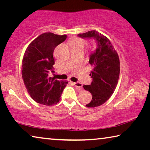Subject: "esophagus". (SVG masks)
Listing matches in <instances>:
<instances>
[{"label":"esophagus","instance_id":"34e87169","mask_svg":"<svg viewBox=\"0 0 150 150\" xmlns=\"http://www.w3.org/2000/svg\"><path fill=\"white\" fill-rule=\"evenodd\" d=\"M73 84L74 85L75 87L77 88V89L78 90H81L82 89V84L79 82H75V83H73Z\"/></svg>","mask_w":150,"mask_h":150}]
</instances>
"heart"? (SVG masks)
<instances>
[{"mask_svg":"<svg viewBox=\"0 0 150 150\" xmlns=\"http://www.w3.org/2000/svg\"><path fill=\"white\" fill-rule=\"evenodd\" d=\"M86 42L79 38H74L70 41V45L71 48H84Z\"/></svg>","mask_w":150,"mask_h":150,"instance_id":"heart-1","label":"heart"}]
</instances>
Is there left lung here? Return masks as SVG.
<instances>
[{
    "mask_svg": "<svg viewBox=\"0 0 150 150\" xmlns=\"http://www.w3.org/2000/svg\"><path fill=\"white\" fill-rule=\"evenodd\" d=\"M77 35L82 38H93L97 44L88 61L93 67L90 73L93 81L90 85H83L93 96L86 106L94 108L106 102L115 91L120 75V60L110 40L99 32L92 30Z\"/></svg>",
    "mask_w": 150,
    "mask_h": 150,
    "instance_id": "obj_1",
    "label": "left lung"
}]
</instances>
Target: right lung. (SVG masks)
Wrapping results in <instances>:
<instances>
[{"mask_svg":"<svg viewBox=\"0 0 150 150\" xmlns=\"http://www.w3.org/2000/svg\"><path fill=\"white\" fill-rule=\"evenodd\" d=\"M66 38V35L44 33L30 43L24 53L22 79L28 92L38 103L46 106L57 104L68 83L48 76L55 64L53 56L55 48Z\"/></svg>","mask_w":150,"mask_h":150,"instance_id":"right-lung-1","label":"right lung"}]
</instances>
